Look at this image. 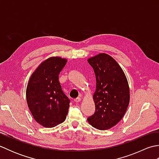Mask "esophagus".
Returning a JSON list of instances; mask_svg holds the SVG:
<instances>
[{"label": "esophagus", "instance_id": "34e87169", "mask_svg": "<svg viewBox=\"0 0 159 159\" xmlns=\"http://www.w3.org/2000/svg\"><path fill=\"white\" fill-rule=\"evenodd\" d=\"M74 100V102H79L80 100H81V98H79V97H78V98H75Z\"/></svg>", "mask_w": 159, "mask_h": 159}]
</instances>
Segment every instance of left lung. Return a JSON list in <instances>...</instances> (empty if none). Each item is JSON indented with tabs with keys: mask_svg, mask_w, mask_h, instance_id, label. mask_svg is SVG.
<instances>
[{
	"mask_svg": "<svg viewBox=\"0 0 159 159\" xmlns=\"http://www.w3.org/2000/svg\"><path fill=\"white\" fill-rule=\"evenodd\" d=\"M96 79L93 96L96 110L87 118L98 130H107L122 119L130 102V90L126 77L116 60L105 53L89 59Z\"/></svg>",
	"mask_w": 159,
	"mask_h": 159,
	"instance_id": "1",
	"label": "left lung"
}]
</instances>
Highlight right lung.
I'll use <instances>...</instances> for the list:
<instances>
[{
    "label": "right lung",
    "mask_w": 159,
    "mask_h": 159,
    "mask_svg": "<svg viewBox=\"0 0 159 159\" xmlns=\"http://www.w3.org/2000/svg\"><path fill=\"white\" fill-rule=\"evenodd\" d=\"M67 60L50 57L35 71L26 88V101L35 120L46 128L56 126L65 121L70 100L63 93L59 74Z\"/></svg>",
    "instance_id": "obj_1"
}]
</instances>
